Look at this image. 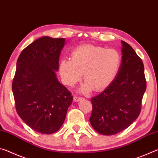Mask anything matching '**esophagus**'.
Masks as SVG:
<instances>
[{
	"instance_id": "esophagus-1",
	"label": "esophagus",
	"mask_w": 158,
	"mask_h": 158,
	"mask_svg": "<svg viewBox=\"0 0 158 158\" xmlns=\"http://www.w3.org/2000/svg\"><path fill=\"white\" fill-rule=\"evenodd\" d=\"M83 99H84V98H81V97H79V96H74V97L73 98V100L74 102H79L80 100H83Z\"/></svg>"
}]
</instances>
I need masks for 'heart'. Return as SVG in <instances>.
Wrapping results in <instances>:
<instances>
[{
    "mask_svg": "<svg viewBox=\"0 0 158 158\" xmlns=\"http://www.w3.org/2000/svg\"><path fill=\"white\" fill-rule=\"evenodd\" d=\"M121 55L117 50L93 45H84L73 51L72 60L63 58L59 65L63 82L74 85L82 77L85 82L79 90L89 93L105 89L113 81L121 65Z\"/></svg>",
    "mask_w": 158,
    "mask_h": 158,
    "instance_id": "1",
    "label": "heart"
}]
</instances>
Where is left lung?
Masks as SVG:
<instances>
[{
	"label": "left lung",
	"instance_id": "obj_1",
	"mask_svg": "<svg viewBox=\"0 0 158 158\" xmlns=\"http://www.w3.org/2000/svg\"><path fill=\"white\" fill-rule=\"evenodd\" d=\"M122 60L109 86L90 101V123L103 135H113L127 128L137 118L146 89L142 60L132 47L121 41Z\"/></svg>",
	"mask_w": 158,
	"mask_h": 158
}]
</instances>
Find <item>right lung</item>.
Masks as SVG:
<instances>
[{
    "mask_svg": "<svg viewBox=\"0 0 158 158\" xmlns=\"http://www.w3.org/2000/svg\"><path fill=\"white\" fill-rule=\"evenodd\" d=\"M65 43L64 38L42 37L21 52L17 62L12 82L16 109L28 126L41 134L57 132L73 102L56 73Z\"/></svg>",
    "mask_w": 158,
    "mask_h": 158,
    "instance_id": "right-lung-1",
    "label": "right lung"
}]
</instances>
